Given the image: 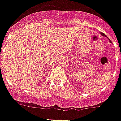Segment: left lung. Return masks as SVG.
Returning <instances> with one entry per match:
<instances>
[{
    "instance_id": "obj_1",
    "label": "left lung",
    "mask_w": 121,
    "mask_h": 121,
    "mask_svg": "<svg viewBox=\"0 0 121 121\" xmlns=\"http://www.w3.org/2000/svg\"><path fill=\"white\" fill-rule=\"evenodd\" d=\"M100 34H101V35H102V36H104V37H107V36H106V35L104 34V33H101V32H100Z\"/></svg>"
}]
</instances>
